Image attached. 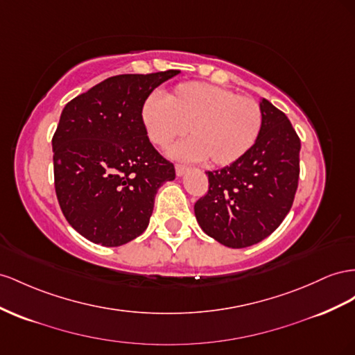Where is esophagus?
<instances>
[{"mask_svg": "<svg viewBox=\"0 0 355 355\" xmlns=\"http://www.w3.org/2000/svg\"><path fill=\"white\" fill-rule=\"evenodd\" d=\"M175 170H176V175H178V176H182V175L187 173L188 167L184 166V164H176V166H175Z\"/></svg>", "mask_w": 355, "mask_h": 355, "instance_id": "34e87169", "label": "esophagus"}]
</instances>
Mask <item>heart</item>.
Returning <instances> with one entry per match:
<instances>
[{
  "instance_id": "obj_1",
  "label": "heart",
  "mask_w": 355,
  "mask_h": 355,
  "mask_svg": "<svg viewBox=\"0 0 355 355\" xmlns=\"http://www.w3.org/2000/svg\"><path fill=\"white\" fill-rule=\"evenodd\" d=\"M141 118L149 140L168 148L185 131L189 140L176 154L205 159L209 166H230L251 149L263 128V110L257 100L205 82L175 86L166 98L150 95Z\"/></svg>"
}]
</instances>
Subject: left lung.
I'll use <instances>...</instances> for the list:
<instances>
[{
  "instance_id": "obj_1",
  "label": "left lung",
  "mask_w": 355,
  "mask_h": 355,
  "mask_svg": "<svg viewBox=\"0 0 355 355\" xmlns=\"http://www.w3.org/2000/svg\"><path fill=\"white\" fill-rule=\"evenodd\" d=\"M263 128L246 154L221 170L206 171L209 189L196 201L203 232L230 248L258 243L281 225L300 176V137L270 101L260 103Z\"/></svg>"
}]
</instances>
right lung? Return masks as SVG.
I'll return each mask as SVG.
<instances>
[{
	"instance_id": "obj_1",
	"label": "right lung",
	"mask_w": 355,
	"mask_h": 355,
	"mask_svg": "<svg viewBox=\"0 0 355 355\" xmlns=\"http://www.w3.org/2000/svg\"><path fill=\"white\" fill-rule=\"evenodd\" d=\"M179 70L119 74L64 107L52 137L55 193L88 241L121 246L145 232L158 188L176 176L149 141L143 103Z\"/></svg>"
}]
</instances>
